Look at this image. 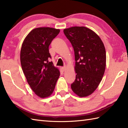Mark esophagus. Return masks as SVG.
I'll return each mask as SVG.
<instances>
[{
    "label": "esophagus",
    "instance_id": "1",
    "mask_svg": "<svg viewBox=\"0 0 128 128\" xmlns=\"http://www.w3.org/2000/svg\"><path fill=\"white\" fill-rule=\"evenodd\" d=\"M62 69H63V70L64 71H65V70H66V66H64L63 67H62Z\"/></svg>",
    "mask_w": 128,
    "mask_h": 128
}]
</instances>
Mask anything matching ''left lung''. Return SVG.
Returning <instances> with one entry per match:
<instances>
[{"instance_id": "left-lung-1", "label": "left lung", "mask_w": 128, "mask_h": 128, "mask_svg": "<svg viewBox=\"0 0 128 128\" xmlns=\"http://www.w3.org/2000/svg\"><path fill=\"white\" fill-rule=\"evenodd\" d=\"M74 48L76 79L71 88L80 97L90 96L102 81L106 68V50L100 37L85 26L64 29Z\"/></svg>"}]
</instances>
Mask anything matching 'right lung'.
<instances>
[{
	"label": "right lung",
	"instance_id": "1",
	"mask_svg": "<svg viewBox=\"0 0 128 128\" xmlns=\"http://www.w3.org/2000/svg\"><path fill=\"white\" fill-rule=\"evenodd\" d=\"M59 29L40 27L32 30L24 40L20 50V64L29 85L41 98L50 96L60 76L53 65L48 47Z\"/></svg>",
	"mask_w": 128,
	"mask_h": 128
}]
</instances>
